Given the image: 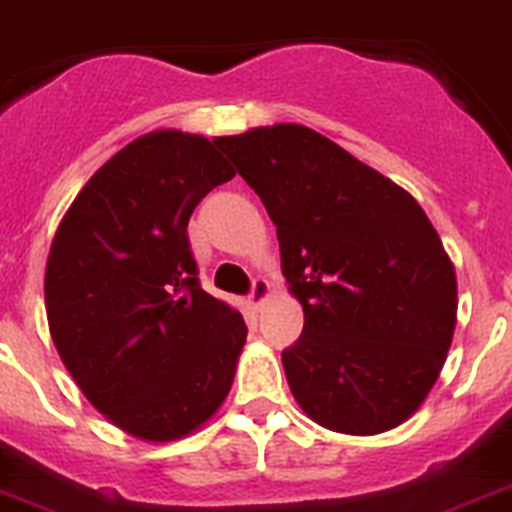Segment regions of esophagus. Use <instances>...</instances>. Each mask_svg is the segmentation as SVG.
I'll use <instances>...</instances> for the list:
<instances>
[{"instance_id": "34e87169", "label": "esophagus", "mask_w": 512, "mask_h": 512, "mask_svg": "<svg viewBox=\"0 0 512 512\" xmlns=\"http://www.w3.org/2000/svg\"><path fill=\"white\" fill-rule=\"evenodd\" d=\"M270 296V283L265 281V278H257L255 283H252V291H249V304L255 309H260V304L265 302Z\"/></svg>"}]
</instances>
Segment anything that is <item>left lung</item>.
I'll list each match as a JSON object with an SVG mask.
<instances>
[{
  "label": "left lung",
  "instance_id": "left-lung-1",
  "mask_svg": "<svg viewBox=\"0 0 512 512\" xmlns=\"http://www.w3.org/2000/svg\"><path fill=\"white\" fill-rule=\"evenodd\" d=\"M218 145L276 223L304 309L302 336L281 354L296 403L343 435L406 422L440 377L458 312L455 268L422 205L302 124Z\"/></svg>",
  "mask_w": 512,
  "mask_h": 512
}]
</instances>
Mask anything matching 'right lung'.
I'll return each mask as SVG.
<instances>
[{
  "label": "right lung",
  "instance_id": "add662e5",
  "mask_svg": "<svg viewBox=\"0 0 512 512\" xmlns=\"http://www.w3.org/2000/svg\"><path fill=\"white\" fill-rule=\"evenodd\" d=\"M218 140L156 130L77 192L46 260V317L64 367L127 435L171 442L221 409L247 341L197 283L187 223L234 169Z\"/></svg>",
  "mask_w": 512,
  "mask_h": 512
}]
</instances>
